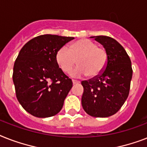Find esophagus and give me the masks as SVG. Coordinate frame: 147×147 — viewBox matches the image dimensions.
I'll return each instance as SVG.
<instances>
[{
  "label": "esophagus",
  "instance_id": "esophagus-1",
  "mask_svg": "<svg viewBox=\"0 0 147 147\" xmlns=\"http://www.w3.org/2000/svg\"><path fill=\"white\" fill-rule=\"evenodd\" d=\"M72 83H73V84H79L80 82H79V81H78V80H75V79H73V80H72Z\"/></svg>",
  "mask_w": 147,
  "mask_h": 147
}]
</instances>
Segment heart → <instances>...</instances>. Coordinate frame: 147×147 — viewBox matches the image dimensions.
<instances>
[{
	"instance_id": "b5f03b06",
	"label": "heart",
	"mask_w": 147,
	"mask_h": 147,
	"mask_svg": "<svg viewBox=\"0 0 147 147\" xmlns=\"http://www.w3.org/2000/svg\"><path fill=\"white\" fill-rule=\"evenodd\" d=\"M56 61L62 71L69 73L76 63L79 65L72 72L74 76L88 75L96 78L104 71L108 55L104 48L88 39H81L66 47H62L56 53Z\"/></svg>"
}]
</instances>
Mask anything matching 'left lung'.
Listing matches in <instances>:
<instances>
[{"label": "left lung", "instance_id": "left-lung-1", "mask_svg": "<svg viewBox=\"0 0 147 147\" xmlns=\"http://www.w3.org/2000/svg\"><path fill=\"white\" fill-rule=\"evenodd\" d=\"M94 40L104 47L108 61L100 76L82 82V104L88 115L105 118L115 114L127 100L133 70L129 56L117 40L108 36Z\"/></svg>", "mask_w": 147, "mask_h": 147}]
</instances>
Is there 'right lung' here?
<instances>
[{"instance_id": "add662e5", "label": "right lung", "mask_w": 147, "mask_h": 147, "mask_svg": "<svg viewBox=\"0 0 147 147\" xmlns=\"http://www.w3.org/2000/svg\"><path fill=\"white\" fill-rule=\"evenodd\" d=\"M72 37L43 34L24 45L13 66L16 95L31 115L47 118L57 115L72 87V82L56 61L57 51Z\"/></svg>"}]
</instances>
